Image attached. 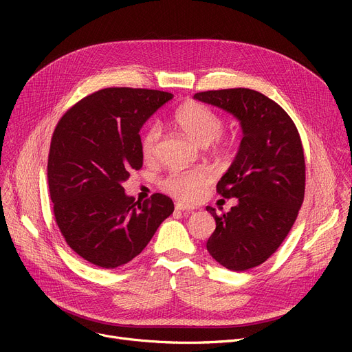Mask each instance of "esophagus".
<instances>
[{
	"instance_id": "34e87169",
	"label": "esophagus",
	"mask_w": 352,
	"mask_h": 352,
	"mask_svg": "<svg viewBox=\"0 0 352 352\" xmlns=\"http://www.w3.org/2000/svg\"><path fill=\"white\" fill-rule=\"evenodd\" d=\"M175 210H177V211H182V212H184V211H188V212H190V211H192L194 208L190 207V206L182 204V202H175Z\"/></svg>"
}]
</instances>
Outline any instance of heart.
I'll list each match as a JSON object with an SVG mask.
<instances>
[{
    "mask_svg": "<svg viewBox=\"0 0 352 352\" xmlns=\"http://www.w3.org/2000/svg\"><path fill=\"white\" fill-rule=\"evenodd\" d=\"M174 122L184 134L192 141L208 145L215 142V150L219 154L231 151L234 140L221 135L224 121L210 107L188 101L179 105L174 113ZM162 138L160 125H151L141 138V153L145 161H153L157 157L158 145ZM212 181V174L208 170L197 168L190 171H174L160 181V188L179 201L194 202L201 198L202 192Z\"/></svg>",
    "mask_w": 352,
    "mask_h": 352,
    "instance_id": "b5f03b06",
    "label": "heart"
}]
</instances>
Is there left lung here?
Returning a JSON list of instances; mask_svg holds the SVG:
<instances>
[{"label":"left lung","mask_w":352,"mask_h":352,"mask_svg":"<svg viewBox=\"0 0 352 352\" xmlns=\"http://www.w3.org/2000/svg\"><path fill=\"white\" fill-rule=\"evenodd\" d=\"M195 100L226 109L238 118L243 140L228 171L217 184L224 198H238L218 215L207 250L232 271L263 264L292 228L305 192L301 137L291 117L264 94L250 88L197 92Z\"/></svg>","instance_id":"obj_1"}]
</instances>
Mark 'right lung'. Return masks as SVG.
Masks as SVG:
<instances>
[{
  "label": "right lung",
  "instance_id": "add662e5",
  "mask_svg": "<svg viewBox=\"0 0 352 352\" xmlns=\"http://www.w3.org/2000/svg\"><path fill=\"white\" fill-rule=\"evenodd\" d=\"M171 92L104 88L72 105L51 138L47 177L57 226L85 261L113 270L135 258L174 211L164 194L134 201L122 182L142 168L140 129Z\"/></svg>",
  "mask_w": 352,
  "mask_h": 352
}]
</instances>
